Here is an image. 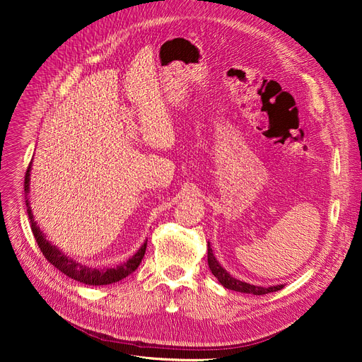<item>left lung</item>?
Returning a JSON list of instances; mask_svg holds the SVG:
<instances>
[{"mask_svg":"<svg viewBox=\"0 0 362 362\" xmlns=\"http://www.w3.org/2000/svg\"><path fill=\"white\" fill-rule=\"evenodd\" d=\"M208 267H210L211 273L217 277V280L223 284L226 289L230 291H236V292H242V293H252V295H265L270 292H277L280 289H283V284H277V286H270V288H261V286H254V284L240 281L235 277H232L229 273H227L221 265L218 264V261L216 259L213 250L208 245Z\"/></svg>","mask_w":362,"mask_h":362,"instance_id":"8db88e82","label":"left lung"}]
</instances>
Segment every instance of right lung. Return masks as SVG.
I'll return each instance as SVG.
<instances>
[{"instance_id":"add662e5","label":"right lung","mask_w":362,"mask_h":362,"mask_svg":"<svg viewBox=\"0 0 362 362\" xmlns=\"http://www.w3.org/2000/svg\"><path fill=\"white\" fill-rule=\"evenodd\" d=\"M30 164L28 167V171L25 175V192H29V171H30ZM26 206H28V216L30 220V227H32V232L33 236L36 239L37 246H40L41 252L44 254V257L54 265L57 270H60L62 273H64L66 276L71 277L73 280H78L81 283L89 284V286H103V284H111V283H116L124 277H127L129 274H132L135 272L139 264L145 255L146 251V242L141 246V250L133 255L130 259H127L124 264L119 265L116 269H107V270H97V269H90L86 267V265H82L79 262H76L70 258H67L64 254H62L60 250H57L55 245H51L44 233L41 232L40 227L36 226V223L33 221V214L32 210L29 206V201L26 199Z\"/></svg>"}]
</instances>
